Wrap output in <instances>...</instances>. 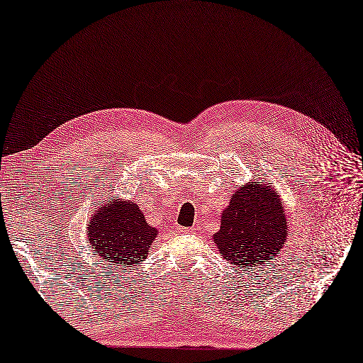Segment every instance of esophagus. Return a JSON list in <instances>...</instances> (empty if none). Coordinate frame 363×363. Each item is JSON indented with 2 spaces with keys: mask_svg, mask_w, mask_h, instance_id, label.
<instances>
[{
  "mask_svg": "<svg viewBox=\"0 0 363 363\" xmlns=\"http://www.w3.org/2000/svg\"><path fill=\"white\" fill-rule=\"evenodd\" d=\"M178 232H191V229H189V228H178Z\"/></svg>",
  "mask_w": 363,
  "mask_h": 363,
  "instance_id": "esophagus-1",
  "label": "esophagus"
}]
</instances>
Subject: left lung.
<instances>
[{"label":"left lung","mask_w":363,"mask_h":363,"mask_svg":"<svg viewBox=\"0 0 363 363\" xmlns=\"http://www.w3.org/2000/svg\"><path fill=\"white\" fill-rule=\"evenodd\" d=\"M214 242L235 270L268 264L286 241L288 221L282 199L270 184L249 182L232 194L221 213Z\"/></svg>","instance_id":"8db88e82"}]
</instances>
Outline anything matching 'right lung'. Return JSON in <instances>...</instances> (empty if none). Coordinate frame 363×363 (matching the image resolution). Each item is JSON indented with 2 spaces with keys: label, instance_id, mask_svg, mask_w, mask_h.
<instances>
[{
  "label": "right lung",
  "instance_id": "1",
  "mask_svg": "<svg viewBox=\"0 0 363 363\" xmlns=\"http://www.w3.org/2000/svg\"><path fill=\"white\" fill-rule=\"evenodd\" d=\"M158 230L149 226L140 208L130 201L104 203L89 220L87 237L102 261L116 267L140 264L149 253Z\"/></svg>",
  "mask_w": 363,
  "mask_h": 363
}]
</instances>
